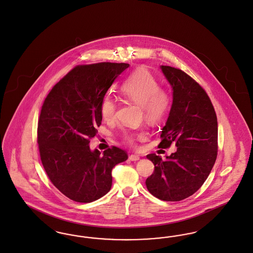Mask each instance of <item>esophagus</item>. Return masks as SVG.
<instances>
[{
    "label": "esophagus",
    "instance_id": "1",
    "mask_svg": "<svg viewBox=\"0 0 253 253\" xmlns=\"http://www.w3.org/2000/svg\"><path fill=\"white\" fill-rule=\"evenodd\" d=\"M129 160L131 162H137V161L140 160V157L138 155L132 154L129 156Z\"/></svg>",
    "mask_w": 253,
    "mask_h": 253
}]
</instances>
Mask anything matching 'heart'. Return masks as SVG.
Returning a JSON list of instances; mask_svg holds the SVG:
<instances>
[{
	"instance_id": "1",
	"label": "heart",
	"mask_w": 253,
	"mask_h": 253,
	"mask_svg": "<svg viewBox=\"0 0 253 253\" xmlns=\"http://www.w3.org/2000/svg\"><path fill=\"white\" fill-rule=\"evenodd\" d=\"M121 92L126 100L141 106L145 119L151 123L162 121L171 109L172 98L169 91L160 87L158 79L145 68L132 73L123 83ZM116 110V101L110 95L105 96L100 106L103 119L113 120ZM125 138L129 143L135 140L132 133H126Z\"/></svg>"
}]
</instances>
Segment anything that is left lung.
Wrapping results in <instances>:
<instances>
[{
	"label": "left lung",
	"instance_id": "1",
	"mask_svg": "<svg viewBox=\"0 0 253 253\" xmlns=\"http://www.w3.org/2000/svg\"><path fill=\"white\" fill-rule=\"evenodd\" d=\"M173 89V103L161 134L162 148L176 143L166 156H146L154 173L145 180L147 190L165 201H179L195 194L211 173L217 156V118L203 88L183 71L161 66Z\"/></svg>",
	"mask_w": 253,
	"mask_h": 253
}]
</instances>
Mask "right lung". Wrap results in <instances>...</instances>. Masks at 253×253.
<instances>
[{"mask_svg": "<svg viewBox=\"0 0 253 253\" xmlns=\"http://www.w3.org/2000/svg\"><path fill=\"white\" fill-rule=\"evenodd\" d=\"M127 63L79 65L69 72L44 100L38 123V143L44 170L67 198L88 203L111 188V170L127 160L112 146L103 154L89 148L102 115L100 106Z\"/></svg>", "mask_w": 253, "mask_h": 253, "instance_id": "right-lung-1", "label": "right lung"}]
</instances>
